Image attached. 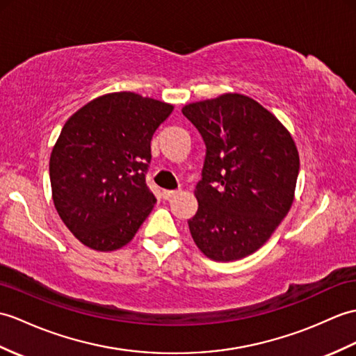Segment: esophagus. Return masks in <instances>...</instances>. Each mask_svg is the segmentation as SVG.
Segmentation results:
<instances>
[{
  "mask_svg": "<svg viewBox=\"0 0 356 356\" xmlns=\"http://www.w3.org/2000/svg\"><path fill=\"white\" fill-rule=\"evenodd\" d=\"M179 193H180L179 189H163V191H162V195H163L165 200H170V198L176 197Z\"/></svg>",
  "mask_w": 356,
  "mask_h": 356,
  "instance_id": "obj_1",
  "label": "esophagus"
}]
</instances>
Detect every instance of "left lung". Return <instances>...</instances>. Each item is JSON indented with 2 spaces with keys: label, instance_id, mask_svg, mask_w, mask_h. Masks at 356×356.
I'll use <instances>...</instances> for the list:
<instances>
[{
  "label": "left lung",
  "instance_id": "1",
  "mask_svg": "<svg viewBox=\"0 0 356 356\" xmlns=\"http://www.w3.org/2000/svg\"><path fill=\"white\" fill-rule=\"evenodd\" d=\"M181 113L206 144L189 232L206 258L243 259L259 250L290 212L299 150L284 124L243 94L189 103Z\"/></svg>",
  "mask_w": 356,
  "mask_h": 356
}]
</instances>
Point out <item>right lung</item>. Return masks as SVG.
<instances>
[{
	"label": "right lung",
	"instance_id": "add662e5",
	"mask_svg": "<svg viewBox=\"0 0 356 356\" xmlns=\"http://www.w3.org/2000/svg\"><path fill=\"white\" fill-rule=\"evenodd\" d=\"M172 109L122 90L94 98L65 122L49 156L51 195L65 226L89 249H121L152 212L150 143Z\"/></svg>",
	"mask_w": 356,
	"mask_h": 356
}]
</instances>
